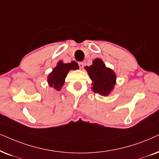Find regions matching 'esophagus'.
I'll use <instances>...</instances> for the list:
<instances>
[{
    "label": "esophagus",
    "instance_id": "obj_1",
    "mask_svg": "<svg viewBox=\"0 0 159 159\" xmlns=\"http://www.w3.org/2000/svg\"><path fill=\"white\" fill-rule=\"evenodd\" d=\"M78 65H79V67H80V68H81V69H82V68H83V67H84V62H79V63H78Z\"/></svg>",
    "mask_w": 159,
    "mask_h": 159
}]
</instances>
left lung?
<instances>
[{
    "mask_svg": "<svg viewBox=\"0 0 159 159\" xmlns=\"http://www.w3.org/2000/svg\"><path fill=\"white\" fill-rule=\"evenodd\" d=\"M92 81V89L102 96H107L114 89L116 84V73L105 66L100 59H95L92 65L85 67Z\"/></svg>",
    "mask_w": 159,
    "mask_h": 159,
    "instance_id": "obj_1",
    "label": "left lung"
}]
</instances>
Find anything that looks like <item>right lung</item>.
<instances>
[{"label": "right lung", "mask_w": 159, "mask_h": 159, "mask_svg": "<svg viewBox=\"0 0 159 159\" xmlns=\"http://www.w3.org/2000/svg\"><path fill=\"white\" fill-rule=\"evenodd\" d=\"M79 68L78 63L71 62L70 63H65L60 61L57 65L54 67L52 73L48 76V84L51 87L60 91L65 84V79L70 70H77Z\"/></svg>", "instance_id": "1"}]
</instances>
